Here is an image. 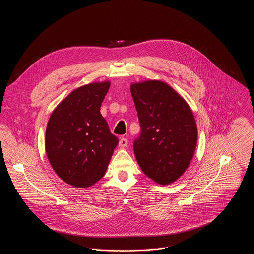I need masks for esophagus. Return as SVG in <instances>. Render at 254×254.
I'll return each instance as SVG.
<instances>
[{
    "label": "esophagus",
    "mask_w": 254,
    "mask_h": 254,
    "mask_svg": "<svg viewBox=\"0 0 254 254\" xmlns=\"http://www.w3.org/2000/svg\"><path fill=\"white\" fill-rule=\"evenodd\" d=\"M127 140L126 139V138H121L120 139V141H119V144H118V145H119V147H125V146H127Z\"/></svg>",
    "instance_id": "obj_1"
}]
</instances>
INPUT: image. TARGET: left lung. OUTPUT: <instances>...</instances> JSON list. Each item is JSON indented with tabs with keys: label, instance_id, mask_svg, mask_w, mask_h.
Listing matches in <instances>:
<instances>
[{
	"label": "left lung",
	"instance_id": "1",
	"mask_svg": "<svg viewBox=\"0 0 254 254\" xmlns=\"http://www.w3.org/2000/svg\"><path fill=\"white\" fill-rule=\"evenodd\" d=\"M142 132L134 154L145 175L160 185L179 179L193 157L198 131L192 110L160 80L130 85Z\"/></svg>",
	"mask_w": 254,
	"mask_h": 254
}]
</instances>
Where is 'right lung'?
<instances>
[{
    "label": "right lung",
    "instance_id": "right-lung-1",
    "mask_svg": "<svg viewBox=\"0 0 254 254\" xmlns=\"http://www.w3.org/2000/svg\"><path fill=\"white\" fill-rule=\"evenodd\" d=\"M110 82L74 89L52 111L45 146L49 163L64 182L87 188L106 173L118 138L100 112Z\"/></svg>",
    "mask_w": 254,
    "mask_h": 254
}]
</instances>
